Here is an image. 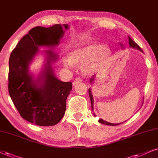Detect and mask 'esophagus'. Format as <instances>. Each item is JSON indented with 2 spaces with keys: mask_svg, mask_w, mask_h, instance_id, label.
<instances>
[{
  "mask_svg": "<svg viewBox=\"0 0 158 158\" xmlns=\"http://www.w3.org/2000/svg\"><path fill=\"white\" fill-rule=\"evenodd\" d=\"M81 82H82V79L80 78V77H76V78L74 80V81H73V85H75V84H77V83H81Z\"/></svg>",
  "mask_w": 158,
  "mask_h": 158,
  "instance_id": "1",
  "label": "esophagus"
}]
</instances>
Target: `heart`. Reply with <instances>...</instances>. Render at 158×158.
<instances>
[{
    "instance_id": "1",
    "label": "heart",
    "mask_w": 158,
    "mask_h": 158,
    "mask_svg": "<svg viewBox=\"0 0 158 158\" xmlns=\"http://www.w3.org/2000/svg\"><path fill=\"white\" fill-rule=\"evenodd\" d=\"M111 52L108 46H102L97 42H89L76 47L70 50L69 58H64L63 63L66 67H72L73 64L84 66L85 73L91 74L103 69L110 61Z\"/></svg>"
}]
</instances>
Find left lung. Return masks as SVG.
Instances as JSON below:
<instances>
[{"mask_svg":"<svg viewBox=\"0 0 158 158\" xmlns=\"http://www.w3.org/2000/svg\"><path fill=\"white\" fill-rule=\"evenodd\" d=\"M128 39H129V45H130V47H131V48H135V49H138V50H139L140 51L143 52V51H142L141 48H140V47H139V45H138V44H136L135 42H134V41H133V40H132L131 38L130 37V36H128ZM93 81H94V77H91V79H90V82H92ZM89 97H90V100H91V108H92V110H93V105H94V99H93L92 94H91V89H89ZM94 116H95V115H94ZM98 122H100V123H101V124H107V125H110V126H115V125H118V124H121V123H119V124H112V123H110V122H106V121H104L103 119H102V118H100V119H99Z\"/></svg>","mask_w":158,"mask_h":158,"instance_id":"obj_1","label":"left lung"}]
</instances>
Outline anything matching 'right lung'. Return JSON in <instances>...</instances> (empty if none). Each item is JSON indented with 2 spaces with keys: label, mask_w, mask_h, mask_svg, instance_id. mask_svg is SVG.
<instances>
[{
  "label": "right lung",
  "mask_w": 158,
  "mask_h": 158,
  "mask_svg": "<svg viewBox=\"0 0 158 158\" xmlns=\"http://www.w3.org/2000/svg\"><path fill=\"white\" fill-rule=\"evenodd\" d=\"M68 28L67 24L33 28L19 40L9 57V95L21 117L36 125L52 126L61 121L73 83L62 82L54 75L51 64L58 56L52 50L45 51L46 64L36 80L29 73V64L39 47L57 45L64 36V28Z\"/></svg>",
  "instance_id": "1"
}]
</instances>
